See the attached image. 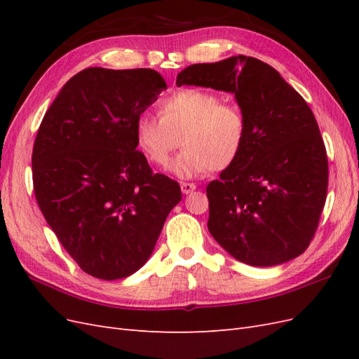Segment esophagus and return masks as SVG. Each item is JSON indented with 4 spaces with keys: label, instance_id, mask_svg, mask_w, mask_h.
Returning a JSON list of instances; mask_svg holds the SVG:
<instances>
[{
    "label": "esophagus",
    "instance_id": "esophagus-1",
    "mask_svg": "<svg viewBox=\"0 0 359 359\" xmlns=\"http://www.w3.org/2000/svg\"><path fill=\"white\" fill-rule=\"evenodd\" d=\"M181 190H182L184 194H189L193 190H196V184H193V182H181Z\"/></svg>",
    "mask_w": 359,
    "mask_h": 359
}]
</instances>
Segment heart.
<instances>
[{
	"instance_id": "b5f03b06",
	"label": "heart",
	"mask_w": 359,
	"mask_h": 359,
	"mask_svg": "<svg viewBox=\"0 0 359 359\" xmlns=\"http://www.w3.org/2000/svg\"><path fill=\"white\" fill-rule=\"evenodd\" d=\"M158 116L140 114L135 135L139 148L158 166H168L175 149H184L170 165L180 178L222 170L240 156L247 139L241 107L222 103L220 95L201 88H181L158 103Z\"/></svg>"
}]
</instances>
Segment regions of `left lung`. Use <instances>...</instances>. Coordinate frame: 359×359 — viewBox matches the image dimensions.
I'll use <instances>...</instances> for the list:
<instances>
[{
	"mask_svg": "<svg viewBox=\"0 0 359 359\" xmlns=\"http://www.w3.org/2000/svg\"><path fill=\"white\" fill-rule=\"evenodd\" d=\"M177 85L233 93L247 118L240 156L206 187L214 240L253 266L302 255L328 190L327 149L307 102L269 64L245 55L193 64Z\"/></svg>",
	"mask_w": 359,
	"mask_h": 359,
	"instance_id": "8db88e82",
	"label": "left lung"
}]
</instances>
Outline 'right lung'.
<instances>
[{"label":"right lung","instance_id":"obj_1","mask_svg":"<svg viewBox=\"0 0 359 359\" xmlns=\"http://www.w3.org/2000/svg\"><path fill=\"white\" fill-rule=\"evenodd\" d=\"M168 85L153 69L90 67L62 86L32 148L41 214L83 273L132 276L181 201L177 181L137 151V116Z\"/></svg>","mask_w":359,"mask_h":359}]
</instances>
